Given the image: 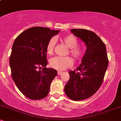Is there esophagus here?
Returning a JSON list of instances; mask_svg holds the SVG:
<instances>
[{
  "instance_id": "obj_1",
  "label": "esophagus",
  "mask_w": 121,
  "mask_h": 121,
  "mask_svg": "<svg viewBox=\"0 0 121 121\" xmlns=\"http://www.w3.org/2000/svg\"><path fill=\"white\" fill-rule=\"evenodd\" d=\"M62 73V72H61V71H57V74L58 75L61 74Z\"/></svg>"
}]
</instances>
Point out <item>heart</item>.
Returning <instances> with one entry per match:
<instances>
[{"instance_id":"1","label":"heart","mask_w":121,"mask_h":121,"mask_svg":"<svg viewBox=\"0 0 121 121\" xmlns=\"http://www.w3.org/2000/svg\"><path fill=\"white\" fill-rule=\"evenodd\" d=\"M62 42L69 48V52L75 60L78 61L82 59L83 56V51L80 47L77 46L78 40L72 35L66 36L61 39ZM56 40L52 37L49 40L47 45V52L51 55L55 49ZM73 64V60L69 56L55 57L50 60L49 65L51 68L59 70H65L71 66Z\"/></svg>"}]
</instances>
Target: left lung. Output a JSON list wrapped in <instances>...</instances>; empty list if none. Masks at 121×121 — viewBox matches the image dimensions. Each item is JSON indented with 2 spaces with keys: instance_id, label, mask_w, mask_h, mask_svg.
Listing matches in <instances>:
<instances>
[{
  "instance_id": "8db88e82",
  "label": "left lung",
  "mask_w": 121,
  "mask_h": 121,
  "mask_svg": "<svg viewBox=\"0 0 121 121\" xmlns=\"http://www.w3.org/2000/svg\"><path fill=\"white\" fill-rule=\"evenodd\" d=\"M71 32L85 43L87 48L81 65L69 72L70 78L64 91L70 99L81 101L92 96L99 89L109 60L105 43L95 33L84 29H72Z\"/></svg>"
}]
</instances>
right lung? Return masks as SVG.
<instances>
[{
  "mask_svg": "<svg viewBox=\"0 0 121 121\" xmlns=\"http://www.w3.org/2000/svg\"><path fill=\"white\" fill-rule=\"evenodd\" d=\"M59 32L32 27L21 33L13 43L9 58L11 76L19 91L30 99L47 97L57 74L56 70L46 68V48L49 40Z\"/></svg>",
  "mask_w": 121,
  "mask_h": 121,
  "instance_id": "right-lung-1",
  "label": "right lung"
}]
</instances>
